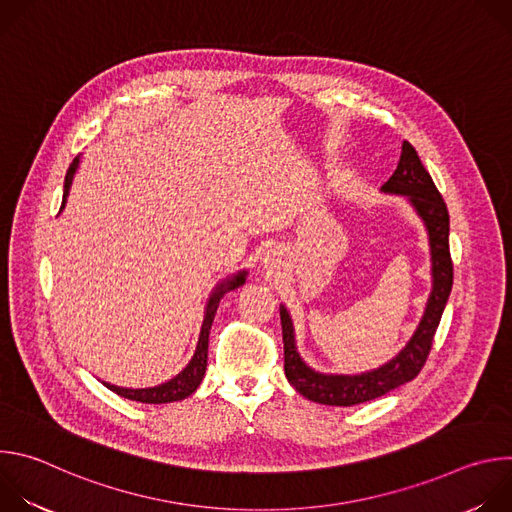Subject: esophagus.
I'll return each instance as SVG.
<instances>
[{"label":"esophagus","mask_w":512,"mask_h":512,"mask_svg":"<svg viewBox=\"0 0 512 512\" xmlns=\"http://www.w3.org/2000/svg\"><path fill=\"white\" fill-rule=\"evenodd\" d=\"M263 263H265V267H275V265L279 263V255H277V251H267V253H265V257H263Z\"/></svg>","instance_id":"esophagus-1"}]
</instances>
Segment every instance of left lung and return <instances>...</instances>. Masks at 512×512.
Returning a JSON list of instances; mask_svg holds the SVG:
<instances>
[{
	"label": "left lung",
	"mask_w": 512,
	"mask_h": 512,
	"mask_svg": "<svg viewBox=\"0 0 512 512\" xmlns=\"http://www.w3.org/2000/svg\"><path fill=\"white\" fill-rule=\"evenodd\" d=\"M381 190L385 194L407 196L409 204L425 225L431 255V291L413 336L399 350V354L385 362L383 367L360 375H326L308 367L296 346L294 322H291L287 308L283 304L279 306L285 377L300 395L322 405H358L413 381L427 360L433 334L440 326L452 291L454 265L450 257V214L440 190L435 188L429 172L423 168L409 141H403L397 170L381 186Z\"/></svg>",
	"instance_id": "obj_1"
}]
</instances>
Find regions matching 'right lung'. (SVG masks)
<instances>
[{"mask_svg": "<svg viewBox=\"0 0 512 512\" xmlns=\"http://www.w3.org/2000/svg\"><path fill=\"white\" fill-rule=\"evenodd\" d=\"M79 164H81V158H75L66 172V178H64V194H62V206L60 210L64 208L66 204V196H68V190H70V184H72V178H75L77 170H79ZM247 279V269L227 277L225 281L218 283L212 294L208 298V304H206V310H204V320H202V328H200V336H198V344H196V350H194V356L190 358V362L186 364V369H182L174 379L158 385V387H148V389H127V387H117V385H111V383H105L103 385L107 389H111L113 393L125 397V399H131V401H139V403H152V405H158V403H172V401H182L186 397H190L198 385L202 383L204 379V373H206V360H208V334H210V326H212V320H214V314H216V308H218V302H221V298L227 294V291L231 289H237L239 285H243Z\"/></svg>", "mask_w": 512, "mask_h": 512, "instance_id": "right-lung-1", "label": "right lung"}]
</instances>
